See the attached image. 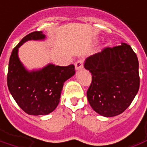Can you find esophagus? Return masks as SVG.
<instances>
[{
	"instance_id": "obj_1",
	"label": "esophagus",
	"mask_w": 147,
	"mask_h": 147,
	"mask_svg": "<svg viewBox=\"0 0 147 147\" xmlns=\"http://www.w3.org/2000/svg\"><path fill=\"white\" fill-rule=\"evenodd\" d=\"M84 67V64H83V61L78 60L75 63V68L77 70H80V69H83Z\"/></svg>"
}]
</instances>
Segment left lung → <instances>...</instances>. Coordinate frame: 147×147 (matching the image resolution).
<instances>
[{
	"instance_id": "1",
	"label": "left lung",
	"mask_w": 147,
	"mask_h": 147,
	"mask_svg": "<svg viewBox=\"0 0 147 147\" xmlns=\"http://www.w3.org/2000/svg\"><path fill=\"white\" fill-rule=\"evenodd\" d=\"M84 68L92 74L87 97L96 113L110 117L130 106L139 91L140 79L138 58L129 45L106 47L88 58Z\"/></svg>"
}]
</instances>
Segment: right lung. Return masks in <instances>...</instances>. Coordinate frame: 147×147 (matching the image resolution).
I'll list each match as a JSON object with an SVG mask.
<instances>
[{
	"label": "right lung",
	"instance_id": "right-lung-1",
	"mask_svg": "<svg viewBox=\"0 0 147 147\" xmlns=\"http://www.w3.org/2000/svg\"><path fill=\"white\" fill-rule=\"evenodd\" d=\"M45 35L34 31L26 35L11 54L7 75L9 92L24 112L30 115H46L57 107L64 82L75 74L74 65L49 64L45 68L29 72L18 57V49L30 40H42Z\"/></svg>",
	"mask_w": 147,
	"mask_h": 147
}]
</instances>
